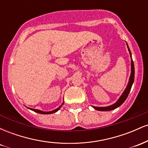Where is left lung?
<instances>
[{
    "label": "left lung",
    "mask_w": 148,
    "mask_h": 148,
    "mask_svg": "<svg viewBox=\"0 0 148 148\" xmlns=\"http://www.w3.org/2000/svg\"><path fill=\"white\" fill-rule=\"evenodd\" d=\"M127 47H128V50L129 51L130 53V56L132 57V53L130 51V49L129 48L128 45H127ZM131 66H132V72H131V76L130 78V81H129L128 85H127L126 89L124 91V92L123 93L121 97H120V99L118 100L116 103H114V104L111 105V106H106V107H95V106H93V108L97 110V111H111V110L115 109V108H118V106H120V105L123 104L124 101L126 100V99L127 98V97L129 95V93L131 90V88H132V84L134 83V62L133 60L131 61Z\"/></svg>",
    "instance_id": "left-lung-1"
}]
</instances>
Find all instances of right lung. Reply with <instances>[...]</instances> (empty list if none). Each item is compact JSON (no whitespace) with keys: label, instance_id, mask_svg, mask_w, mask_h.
I'll use <instances>...</instances> for the list:
<instances>
[{"label":"right lung","instance_id":"obj_1","mask_svg":"<svg viewBox=\"0 0 148 148\" xmlns=\"http://www.w3.org/2000/svg\"><path fill=\"white\" fill-rule=\"evenodd\" d=\"M64 103H62V104L61 105L60 107H58V108H57V109L54 110V111H49V112H44V111H40V110H36V109H33V108H30V110H32V111L36 112V113H41V114H51V113H56V112H57L58 111L59 109L61 108V106L63 105Z\"/></svg>","mask_w":148,"mask_h":148}]
</instances>
